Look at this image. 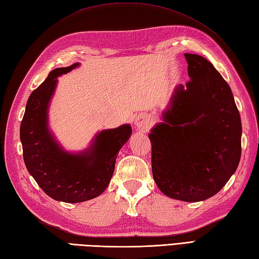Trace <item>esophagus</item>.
<instances>
[{"instance_id":"34e87169","label":"esophagus","mask_w":259,"mask_h":259,"mask_svg":"<svg viewBox=\"0 0 259 259\" xmlns=\"http://www.w3.org/2000/svg\"><path fill=\"white\" fill-rule=\"evenodd\" d=\"M135 123L139 129H148L151 125V120H150L149 116L146 115V113H141V115H138L136 117Z\"/></svg>"}]
</instances>
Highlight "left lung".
<instances>
[{
  "instance_id": "obj_1",
  "label": "left lung",
  "mask_w": 259,
  "mask_h": 259,
  "mask_svg": "<svg viewBox=\"0 0 259 259\" xmlns=\"http://www.w3.org/2000/svg\"><path fill=\"white\" fill-rule=\"evenodd\" d=\"M191 79L174 93L169 110L149 135L155 184L185 202L215 195L236 171L242 122L232 90L207 59L184 54Z\"/></svg>"
}]
</instances>
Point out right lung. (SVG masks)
Masks as SVG:
<instances>
[{"instance_id":"1","label":"right lung","mask_w":259,"mask_h":259,"mask_svg":"<svg viewBox=\"0 0 259 259\" xmlns=\"http://www.w3.org/2000/svg\"><path fill=\"white\" fill-rule=\"evenodd\" d=\"M56 68L29 96L21 122L23 158L29 174L45 193L56 201L79 203L100 195L115 171L120 148L131 127L123 124L97 135L89 150L80 154L63 151L47 128V108L56 87V77L77 67Z\"/></svg>"}]
</instances>
